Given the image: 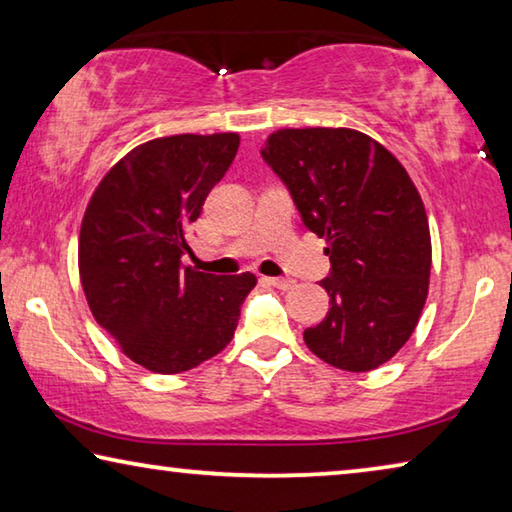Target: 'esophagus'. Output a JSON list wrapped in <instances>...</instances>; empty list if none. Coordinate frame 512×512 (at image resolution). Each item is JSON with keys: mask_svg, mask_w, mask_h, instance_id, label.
Segmentation results:
<instances>
[{"mask_svg": "<svg viewBox=\"0 0 512 512\" xmlns=\"http://www.w3.org/2000/svg\"><path fill=\"white\" fill-rule=\"evenodd\" d=\"M262 280L268 284V287H275V289H282V291H289L296 287V282L289 280V277H262Z\"/></svg>", "mask_w": 512, "mask_h": 512, "instance_id": "34e87169", "label": "esophagus"}]
</instances>
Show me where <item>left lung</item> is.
Wrapping results in <instances>:
<instances>
[{"label":"left lung","mask_w":512,"mask_h":512,"mask_svg":"<svg viewBox=\"0 0 512 512\" xmlns=\"http://www.w3.org/2000/svg\"><path fill=\"white\" fill-rule=\"evenodd\" d=\"M262 158L329 246V311L305 329L307 348L334 368L375 370L409 341L427 300L431 237L418 189L391 151L352 128H284Z\"/></svg>","instance_id":"obj_1"}]
</instances>
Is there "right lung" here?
<instances>
[{
    "mask_svg": "<svg viewBox=\"0 0 512 512\" xmlns=\"http://www.w3.org/2000/svg\"><path fill=\"white\" fill-rule=\"evenodd\" d=\"M239 149L237 133L171 135L137 146L94 189L79 237L90 311L128 359L176 375L232 341L257 277L183 266L187 225Z\"/></svg>",
    "mask_w": 512,
    "mask_h": 512,
    "instance_id": "right-lung-1",
    "label": "right lung"
}]
</instances>
